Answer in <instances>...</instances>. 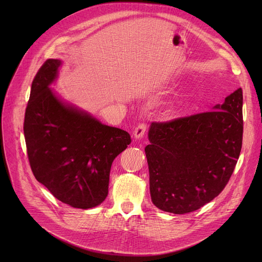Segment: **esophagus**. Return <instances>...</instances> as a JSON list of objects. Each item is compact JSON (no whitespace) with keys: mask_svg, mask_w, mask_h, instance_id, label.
I'll list each match as a JSON object with an SVG mask.
<instances>
[{"mask_svg":"<svg viewBox=\"0 0 262 262\" xmlns=\"http://www.w3.org/2000/svg\"><path fill=\"white\" fill-rule=\"evenodd\" d=\"M145 132H146V125H145V124H139V125L135 128L133 135H134V137H135L136 139L139 140L144 136Z\"/></svg>","mask_w":262,"mask_h":262,"instance_id":"34e87169","label":"esophagus"}]
</instances>
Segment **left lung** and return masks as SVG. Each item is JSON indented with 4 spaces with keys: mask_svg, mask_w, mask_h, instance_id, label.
<instances>
[{
    "mask_svg": "<svg viewBox=\"0 0 262 262\" xmlns=\"http://www.w3.org/2000/svg\"><path fill=\"white\" fill-rule=\"evenodd\" d=\"M242 104L239 88L212 112L150 124L144 150L157 208L184 214L221 193L241 152Z\"/></svg>",
    "mask_w": 262,
    "mask_h": 262,
    "instance_id": "8db88e82",
    "label": "left lung"
}]
</instances>
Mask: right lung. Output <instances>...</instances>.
I'll use <instances>...</instances> for the list:
<instances>
[{
  "mask_svg": "<svg viewBox=\"0 0 262 262\" xmlns=\"http://www.w3.org/2000/svg\"><path fill=\"white\" fill-rule=\"evenodd\" d=\"M61 64L48 59L32 82L23 127L27 156L36 180L55 198L89 209L105 201L113 161L132 139L51 89Z\"/></svg>",
  "mask_w": 262,
  "mask_h": 262,
  "instance_id": "1",
  "label": "right lung"
}]
</instances>
